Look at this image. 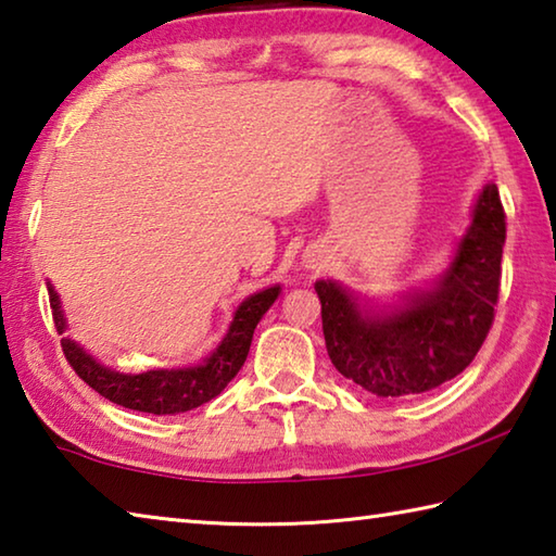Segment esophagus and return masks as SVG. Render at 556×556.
I'll list each match as a JSON object with an SVG mask.
<instances>
[{
	"instance_id": "34e87169",
	"label": "esophagus",
	"mask_w": 556,
	"mask_h": 556,
	"mask_svg": "<svg viewBox=\"0 0 556 556\" xmlns=\"http://www.w3.org/2000/svg\"><path fill=\"white\" fill-rule=\"evenodd\" d=\"M301 265H304L306 271L323 269V265H326V252L318 250V248H308L304 252V262H301Z\"/></svg>"
}]
</instances>
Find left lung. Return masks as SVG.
<instances>
[{
    "instance_id": "8db88e82",
    "label": "left lung",
    "mask_w": 556,
    "mask_h": 556,
    "mask_svg": "<svg viewBox=\"0 0 556 556\" xmlns=\"http://www.w3.org/2000/svg\"><path fill=\"white\" fill-rule=\"evenodd\" d=\"M506 214L486 185L447 267L426 287L379 304L336 279H318L323 336L342 377L381 399L440 387L469 367L486 340L501 287Z\"/></svg>"
}]
</instances>
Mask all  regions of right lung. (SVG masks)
Wrapping results in <instances>:
<instances>
[{
  "label": "right lung",
  "mask_w": 556,
  "mask_h": 556,
  "mask_svg": "<svg viewBox=\"0 0 556 556\" xmlns=\"http://www.w3.org/2000/svg\"><path fill=\"white\" fill-rule=\"evenodd\" d=\"M50 294V308H53V320L60 336L67 330V318L63 304L55 287L46 281ZM281 294V287H267L262 291L250 294L243 304L233 313V320L226 330L224 340L208 352V355L199 362V365L189 367H173V369H150L138 371V375H126V371H116L102 365L97 357L75 342L73 338H63L65 357L70 367L77 371V377L87 381L97 393L118 406L153 413V416H177V413H187L191 408L204 406L206 401L216 399L220 391L228 387L240 367L245 365L252 332H255L262 316L275 304Z\"/></svg>",
  "instance_id": "obj_1"
}]
</instances>
